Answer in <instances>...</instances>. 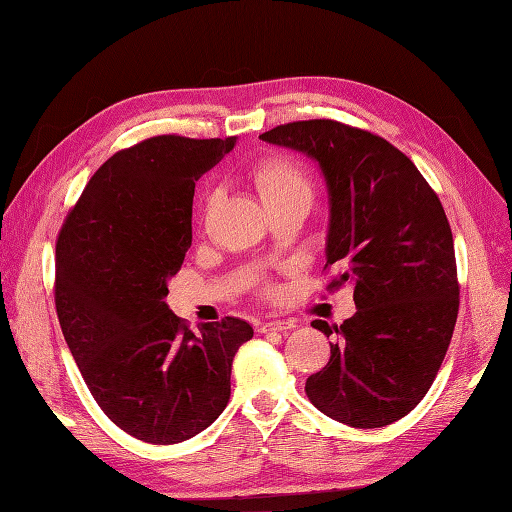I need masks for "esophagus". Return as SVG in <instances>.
<instances>
[{
  "label": "esophagus",
  "mask_w": 512,
  "mask_h": 512,
  "mask_svg": "<svg viewBox=\"0 0 512 512\" xmlns=\"http://www.w3.org/2000/svg\"><path fill=\"white\" fill-rule=\"evenodd\" d=\"M292 328H295V323H292V321H266V323H262L259 332L270 334V332H286V330H292Z\"/></svg>",
  "instance_id": "esophagus-1"
}]
</instances>
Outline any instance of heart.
<instances>
[{"label":"heart","instance_id":"heart-1","mask_svg":"<svg viewBox=\"0 0 512 512\" xmlns=\"http://www.w3.org/2000/svg\"><path fill=\"white\" fill-rule=\"evenodd\" d=\"M253 182L262 195L266 206H277L292 200H308L314 198V187L308 176V171L303 169L299 162L288 158H268L255 165Z\"/></svg>","mask_w":512,"mask_h":512}]
</instances>
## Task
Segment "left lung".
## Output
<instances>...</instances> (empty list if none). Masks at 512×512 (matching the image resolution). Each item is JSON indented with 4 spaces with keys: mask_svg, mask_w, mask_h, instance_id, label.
Returning a JSON list of instances; mask_svg holds the SVG:
<instances>
[{
    "mask_svg": "<svg viewBox=\"0 0 512 512\" xmlns=\"http://www.w3.org/2000/svg\"><path fill=\"white\" fill-rule=\"evenodd\" d=\"M317 160L330 198L325 268L352 286L356 314L341 328L312 321L330 361L306 380L310 402L356 429L400 420L427 394L449 350L460 308L453 235L436 191L385 138L325 121L259 136Z\"/></svg>",
    "mask_w": 512,
    "mask_h": 512,
    "instance_id": "1",
    "label": "left lung"
}]
</instances>
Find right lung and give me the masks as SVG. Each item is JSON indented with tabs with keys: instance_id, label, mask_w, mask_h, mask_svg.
<instances>
[{
	"instance_id": "right-lung-1",
	"label": "right lung",
	"mask_w": 512,
	"mask_h": 512,
	"mask_svg": "<svg viewBox=\"0 0 512 512\" xmlns=\"http://www.w3.org/2000/svg\"><path fill=\"white\" fill-rule=\"evenodd\" d=\"M237 143L154 136L94 173L57 239L54 303L76 365L116 427L143 442L198 436L224 411L244 319L195 334L167 306L191 246L195 180Z\"/></svg>"
}]
</instances>
